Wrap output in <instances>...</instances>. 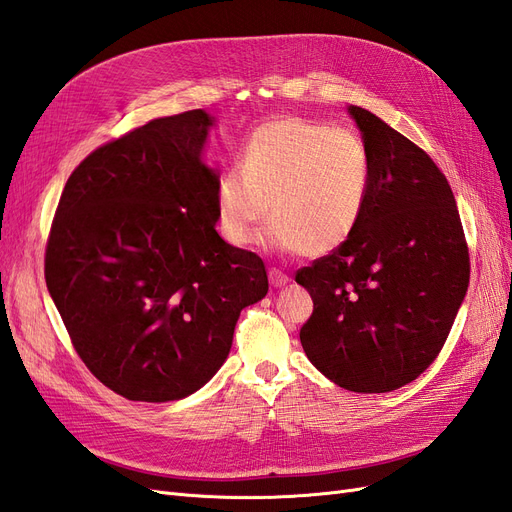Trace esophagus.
Wrapping results in <instances>:
<instances>
[{
  "instance_id": "obj_1",
  "label": "esophagus",
  "mask_w": 512,
  "mask_h": 512,
  "mask_svg": "<svg viewBox=\"0 0 512 512\" xmlns=\"http://www.w3.org/2000/svg\"><path fill=\"white\" fill-rule=\"evenodd\" d=\"M269 282H271V286L273 288H282V286H286L290 280H288V275L286 273H282L280 269H269Z\"/></svg>"
}]
</instances>
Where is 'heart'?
Instances as JSON below:
<instances>
[{
    "mask_svg": "<svg viewBox=\"0 0 512 512\" xmlns=\"http://www.w3.org/2000/svg\"><path fill=\"white\" fill-rule=\"evenodd\" d=\"M369 181L367 151L352 132L294 115L275 117L247 136L239 168L220 175L218 230L230 245H250L269 209L275 247L327 256L359 228Z\"/></svg>",
    "mask_w": 512,
    "mask_h": 512,
    "instance_id": "obj_1",
    "label": "heart"
}]
</instances>
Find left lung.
Wrapping results in <instances>:
<instances>
[{
	"instance_id": "obj_1",
	"label": "left lung",
	"mask_w": 512,
	"mask_h": 512,
	"mask_svg": "<svg viewBox=\"0 0 512 512\" xmlns=\"http://www.w3.org/2000/svg\"><path fill=\"white\" fill-rule=\"evenodd\" d=\"M348 111L371 166L369 196L348 243L294 275L314 301L299 335L337 386L389 393L436 361L466 297L470 254L436 162L374 113Z\"/></svg>"
}]
</instances>
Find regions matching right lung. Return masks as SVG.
<instances>
[{
    "label": "right lung",
    "instance_id": "add662e5",
    "mask_svg": "<svg viewBox=\"0 0 512 512\" xmlns=\"http://www.w3.org/2000/svg\"><path fill=\"white\" fill-rule=\"evenodd\" d=\"M211 117L153 119L91 151L61 192L46 288L76 354L130 401L192 395L222 367L265 262L215 230L220 175L200 160Z\"/></svg>",
    "mask_w": 512,
    "mask_h": 512
}]
</instances>
